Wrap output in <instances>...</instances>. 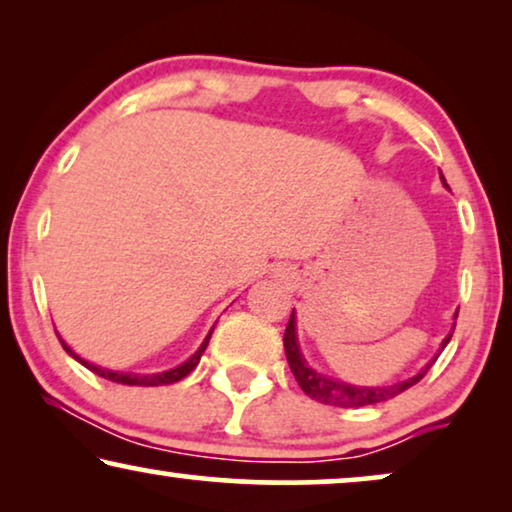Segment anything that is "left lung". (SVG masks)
<instances>
[{"instance_id": "1", "label": "left lung", "mask_w": 512, "mask_h": 512, "mask_svg": "<svg viewBox=\"0 0 512 512\" xmlns=\"http://www.w3.org/2000/svg\"><path fill=\"white\" fill-rule=\"evenodd\" d=\"M440 179H443V174H440ZM443 184H445V179H443ZM445 188H447V184H445ZM454 319H457V314H454ZM452 333H454V324H452V331L447 333V338L443 340V345H440V352H443L447 342H450ZM284 352H286V361H289L291 373H293V377H296V382L300 384V389H303L310 398H314V401H319L324 405H335V408H366V405L389 401V398L403 394L405 389H410L412 384H417L419 380H422V377L426 375V370L431 368V363L436 361L440 354L438 352L436 356H433V361L426 363V366L419 370L417 375L408 377V380H401L394 384H380V387H359V384L342 382V380H338V377L321 375L319 370H314L310 363L305 361V356H303V352H300V345H298L296 310L291 312L289 326H286Z\"/></svg>"}]
</instances>
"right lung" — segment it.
Returning <instances> with one entry per match:
<instances>
[{
	"label": "right lung",
	"mask_w": 512,
	"mask_h": 512,
	"mask_svg": "<svg viewBox=\"0 0 512 512\" xmlns=\"http://www.w3.org/2000/svg\"><path fill=\"white\" fill-rule=\"evenodd\" d=\"M212 333H214V326L209 328V333L205 335V340H202V345H200L198 349H195V354L188 356V359H186L184 363H179V366H174V368H170V370H160V373H121V370L100 368V366H95V363L81 359V356L76 354L74 349L69 347L67 342L60 338V333H58V338H60L62 347H65V352H67L69 356H74L76 361L83 363V366H86L88 370H93L95 375L104 377V380H111V382H116V384H128V387H160V384H174V382L184 380V377H186L188 373H191V370H193L195 366H198L200 356L205 354V349H207V345H209V338H212Z\"/></svg>",
	"instance_id": "right-lung-1"
}]
</instances>
